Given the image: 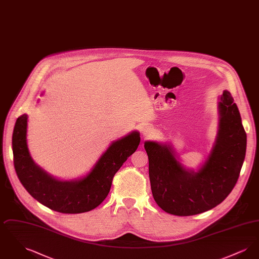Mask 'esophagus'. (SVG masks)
Here are the masks:
<instances>
[{
  "label": "esophagus",
  "instance_id": "esophagus-1",
  "mask_svg": "<svg viewBox=\"0 0 259 259\" xmlns=\"http://www.w3.org/2000/svg\"><path fill=\"white\" fill-rule=\"evenodd\" d=\"M142 133L145 138L148 139V138H151L154 136V130L148 125H144L142 127Z\"/></svg>",
  "mask_w": 259,
  "mask_h": 259
}]
</instances>
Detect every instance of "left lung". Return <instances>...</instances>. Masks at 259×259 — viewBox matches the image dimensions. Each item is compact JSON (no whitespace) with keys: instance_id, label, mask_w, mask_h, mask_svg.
I'll return each instance as SVG.
<instances>
[{"instance_id":"left-lung-1","label":"left lung","mask_w":259,"mask_h":259,"mask_svg":"<svg viewBox=\"0 0 259 259\" xmlns=\"http://www.w3.org/2000/svg\"><path fill=\"white\" fill-rule=\"evenodd\" d=\"M215 144L197 172L186 171L167 145L147 142L152 195L168 213L188 217L212 209L229 195L245 160L246 134L234 99L224 91L220 102Z\"/></svg>"}]
</instances>
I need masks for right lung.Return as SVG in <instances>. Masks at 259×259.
I'll list each match as a JSON object with an SVG mask.
<instances>
[{
  "label": "right lung",
  "mask_w": 259,
  "mask_h": 259,
  "mask_svg": "<svg viewBox=\"0 0 259 259\" xmlns=\"http://www.w3.org/2000/svg\"><path fill=\"white\" fill-rule=\"evenodd\" d=\"M27 115H20L13 129V163L15 172L30 195L40 204L62 213H80L95 209L108 196L112 179L138 148L141 138L133 132L112 143L93 170L82 180L59 182L33 162L26 142Z\"/></svg>",
  "instance_id": "1"
}]
</instances>
